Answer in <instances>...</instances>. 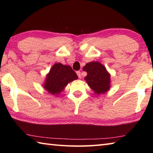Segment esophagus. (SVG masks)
<instances>
[{"label": "esophagus", "mask_w": 153, "mask_h": 153, "mask_svg": "<svg viewBox=\"0 0 153 153\" xmlns=\"http://www.w3.org/2000/svg\"><path fill=\"white\" fill-rule=\"evenodd\" d=\"M76 74H77V76H78L79 78H81V77H82V76H81V72H80V71H77V72H76Z\"/></svg>", "instance_id": "obj_1"}]
</instances>
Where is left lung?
I'll list each match as a JSON object with an SVG mask.
<instances>
[{"label":"left lung","mask_w":153,"mask_h":153,"mask_svg":"<svg viewBox=\"0 0 153 153\" xmlns=\"http://www.w3.org/2000/svg\"><path fill=\"white\" fill-rule=\"evenodd\" d=\"M87 75L84 79L96 95L104 94L110 88V74L105 66L99 62L87 63L83 68Z\"/></svg>","instance_id":"1"}]
</instances>
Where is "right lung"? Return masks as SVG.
Masks as SVG:
<instances>
[{"label":"right lung","mask_w":153,"mask_h":153,"mask_svg":"<svg viewBox=\"0 0 153 153\" xmlns=\"http://www.w3.org/2000/svg\"><path fill=\"white\" fill-rule=\"evenodd\" d=\"M77 79L71 66L58 62L54 64L46 75L43 86L50 94L58 97L68 83Z\"/></svg>","instance_id":"obj_1"}]
</instances>
